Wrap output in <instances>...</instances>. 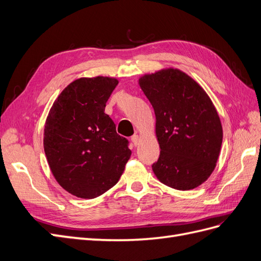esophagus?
Returning a JSON list of instances; mask_svg holds the SVG:
<instances>
[{
  "mask_svg": "<svg viewBox=\"0 0 261 261\" xmlns=\"http://www.w3.org/2000/svg\"><path fill=\"white\" fill-rule=\"evenodd\" d=\"M132 143L134 144V146L137 147V146L139 145V143H140V137H139V135H134V136H132Z\"/></svg>",
  "mask_w": 261,
  "mask_h": 261,
  "instance_id": "34e87169",
  "label": "esophagus"
}]
</instances>
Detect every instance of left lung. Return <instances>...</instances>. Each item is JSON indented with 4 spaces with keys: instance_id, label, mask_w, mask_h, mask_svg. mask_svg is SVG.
Returning <instances> with one entry per match:
<instances>
[{
    "instance_id": "8db88e82",
    "label": "left lung",
    "mask_w": 261,
    "mask_h": 261,
    "mask_svg": "<svg viewBox=\"0 0 261 261\" xmlns=\"http://www.w3.org/2000/svg\"><path fill=\"white\" fill-rule=\"evenodd\" d=\"M155 114L160 155L152 164L156 178L178 191L207 180L216 168L223 130L212 101L199 84L177 68L139 78Z\"/></svg>"
}]
</instances>
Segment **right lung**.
<instances>
[{
  "label": "right lung",
  "mask_w": 261,
  "mask_h": 261,
  "mask_svg": "<svg viewBox=\"0 0 261 261\" xmlns=\"http://www.w3.org/2000/svg\"><path fill=\"white\" fill-rule=\"evenodd\" d=\"M117 84L103 76L76 80L60 93L46 117L43 147L52 174L80 198H96L112 188L132 154L128 140L105 113Z\"/></svg>",
  "instance_id": "add662e5"
}]
</instances>
